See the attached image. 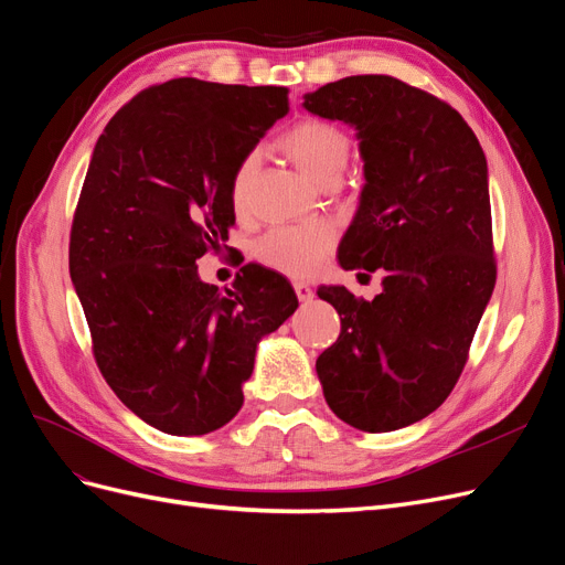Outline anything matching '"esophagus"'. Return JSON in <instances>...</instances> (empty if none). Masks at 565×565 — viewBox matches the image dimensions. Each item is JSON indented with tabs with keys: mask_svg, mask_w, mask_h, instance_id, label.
<instances>
[{
	"mask_svg": "<svg viewBox=\"0 0 565 565\" xmlns=\"http://www.w3.org/2000/svg\"><path fill=\"white\" fill-rule=\"evenodd\" d=\"M292 288H296V296H298L300 302H307V300L313 298V288L305 281H296V284H292Z\"/></svg>",
	"mask_w": 565,
	"mask_h": 565,
	"instance_id": "34e87169",
	"label": "esophagus"
}]
</instances>
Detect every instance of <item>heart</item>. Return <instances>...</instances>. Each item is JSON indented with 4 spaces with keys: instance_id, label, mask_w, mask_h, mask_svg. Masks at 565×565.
<instances>
[{
    "instance_id": "heart-1",
    "label": "heart",
    "mask_w": 565,
    "mask_h": 565,
    "mask_svg": "<svg viewBox=\"0 0 565 565\" xmlns=\"http://www.w3.org/2000/svg\"><path fill=\"white\" fill-rule=\"evenodd\" d=\"M290 152L305 173L318 184L337 182L351 157V140L339 127L323 119H302L284 136ZM258 163V150L244 157L231 182V201L235 207L244 205L249 180ZM337 244V226L328 218H316L307 224L275 226L256 242V258L288 277H311L323 267L326 258Z\"/></svg>"
}]
</instances>
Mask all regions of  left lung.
Masks as SVG:
<instances>
[{"instance_id": "obj_1", "label": "left lung", "mask_w": 565, "mask_h": 565, "mask_svg": "<svg viewBox=\"0 0 565 565\" xmlns=\"http://www.w3.org/2000/svg\"><path fill=\"white\" fill-rule=\"evenodd\" d=\"M305 108L358 131L366 184L339 263L383 273L372 302L343 286L318 288L341 332L316 372L337 418L395 431L448 399L492 298L487 159L450 104L392 76L328 83Z\"/></svg>"}]
</instances>
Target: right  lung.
Wrapping results in <instances>:
<instances>
[{
    "mask_svg": "<svg viewBox=\"0 0 565 565\" xmlns=\"http://www.w3.org/2000/svg\"><path fill=\"white\" fill-rule=\"evenodd\" d=\"M286 113V87L175 78L136 94L96 140L68 273L96 366L159 431L201 436L231 423L258 339L298 309L275 269L247 263L218 290L195 265L235 224L237 163Z\"/></svg>",
    "mask_w": 565,
    "mask_h": 565,
    "instance_id": "add662e5",
    "label": "right lung"
}]
</instances>
